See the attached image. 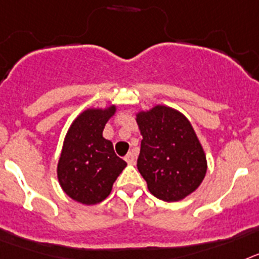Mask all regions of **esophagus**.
<instances>
[{
	"label": "esophagus",
	"instance_id": "1",
	"mask_svg": "<svg viewBox=\"0 0 259 259\" xmlns=\"http://www.w3.org/2000/svg\"><path fill=\"white\" fill-rule=\"evenodd\" d=\"M125 160H126L127 164H136V154L134 152H129V154L125 156Z\"/></svg>",
	"mask_w": 259,
	"mask_h": 259
}]
</instances>
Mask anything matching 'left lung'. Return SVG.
<instances>
[{
	"mask_svg": "<svg viewBox=\"0 0 259 259\" xmlns=\"http://www.w3.org/2000/svg\"><path fill=\"white\" fill-rule=\"evenodd\" d=\"M141 142L137 167L152 195L177 202L203 181L207 161L192 123L183 113L156 105L137 114Z\"/></svg>",
	"mask_w": 259,
	"mask_h": 259,
	"instance_id": "obj_1",
	"label": "left lung"
}]
</instances>
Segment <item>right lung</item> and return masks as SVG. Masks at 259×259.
Masks as SVG:
<instances>
[{"mask_svg": "<svg viewBox=\"0 0 259 259\" xmlns=\"http://www.w3.org/2000/svg\"><path fill=\"white\" fill-rule=\"evenodd\" d=\"M116 112L87 109L71 123L58 160L60 185L74 201L95 204L109 195L126 161L114 154L113 145L103 137L105 123Z\"/></svg>", "mask_w": 259, "mask_h": 259, "instance_id": "add662e5", "label": "right lung"}]
</instances>
